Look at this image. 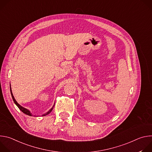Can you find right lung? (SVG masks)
Masks as SVG:
<instances>
[{
  "mask_svg": "<svg viewBox=\"0 0 152 152\" xmlns=\"http://www.w3.org/2000/svg\"><path fill=\"white\" fill-rule=\"evenodd\" d=\"M10 91H11V96H12V100H13V101H14V102L15 103V104L18 106V107L20 109V111H22L24 114H26V115H30V116H31L32 115V114H31V113H30V111H29V110H28L27 109H26V108H25V107H22L21 106H20L17 102H16V100H15V99H14V96H13V94H12V91H11V86H10ZM52 109H53V107L52 108V109L49 111H48L46 114H44L42 116H45V115H47V114H49L52 111Z\"/></svg>",
  "mask_w": 152,
  "mask_h": 152,
  "instance_id": "right-lung-1",
  "label": "right lung"
}]
</instances>
